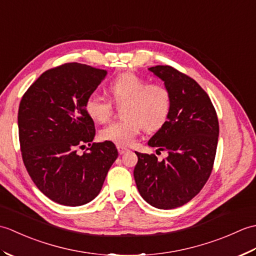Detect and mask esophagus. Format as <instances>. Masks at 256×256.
<instances>
[{
    "label": "esophagus",
    "mask_w": 256,
    "mask_h": 256,
    "mask_svg": "<svg viewBox=\"0 0 256 256\" xmlns=\"http://www.w3.org/2000/svg\"><path fill=\"white\" fill-rule=\"evenodd\" d=\"M128 150L126 148H123V146H120V145H118V154L120 155H123L125 152H128Z\"/></svg>",
    "instance_id": "obj_1"
}]
</instances>
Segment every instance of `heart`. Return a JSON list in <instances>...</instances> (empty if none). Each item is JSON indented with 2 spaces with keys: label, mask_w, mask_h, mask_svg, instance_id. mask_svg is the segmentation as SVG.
Returning <instances> with one entry per match:
<instances>
[{
  "label": "heart",
  "mask_w": 256,
  "mask_h": 256,
  "mask_svg": "<svg viewBox=\"0 0 256 256\" xmlns=\"http://www.w3.org/2000/svg\"><path fill=\"white\" fill-rule=\"evenodd\" d=\"M113 103L123 106L124 118L102 128L100 138L120 146H126L136 138L144 128L155 132L164 125L172 111V96L165 84H150L140 76L125 72L112 79L106 86ZM99 94H91L86 99L84 108L96 122H106L111 116L113 104Z\"/></svg>",
  "instance_id": "b5f03b06"
}]
</instances>
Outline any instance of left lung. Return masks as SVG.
Segmentation results:
<instances>
[{
	"label": "left lung",
	"mask_w": 256,
	"mask_h": 256,
	"mask_svg": "<svg viewBox=\"0 0 256 256\" xmlns=\"http://www.w3.org/2000/svg\"><path fill=\"white\" fill-rule=\"evenodd\" d=\"M150 72L172 92L167 122L148 140V146L167 150L166 160L138 155L134 179L140 194L158 209H174L192 200L208 180L218 145L219 122L210 98L188 77L170 66Z\"/></svg>",
	"instance_id": "1"
}]
</instances>
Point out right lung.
Returning <instances> with one entry per match:
<instances>
[{
	"label": "right lung",
	"mask_w": 256,
	"mask_h": 256,
	"mask_svg": "<svg viewBox=\"0 0 256 256\" xmlns=\"http://www.w3.org/2000/svg\"><path fill=\"white\" fill-rule=\"evenodd\" d=\"M106 70L70 62L47 70L25 92L18 108L24 165L32 180L57 204L78 206L102 188L118 150L112 142L92 143L94 122L86 112L89 94ZM89 144L88 152L76 153Z\"/></svg>",
	"instance_id": "obj_1"
}]
</instances>
